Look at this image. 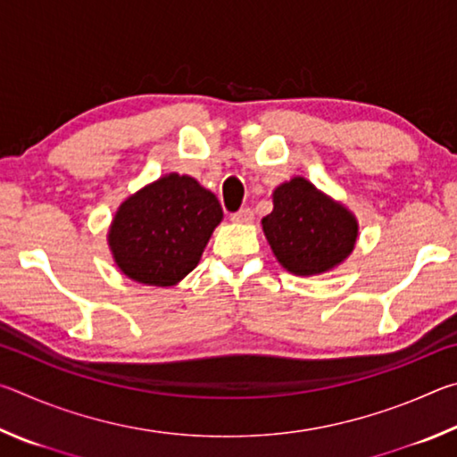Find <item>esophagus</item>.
Masks as SVG:
<instances>
[{
    "mask_svg": "<svg viewBox=\"0 0 457 457\" xmlns=\"http://www.w3.org/2000/svg\"><path fill=\"white\" fill-rule=\"evenodd\" d=\"M231 221L236 223H252L253 221V212L250 210V207H242V210L231 213Z\"/></svg>",
    "mask_w": 457,
    "mask_h": 457,
    "instance_id": "1",
    "label": "esophagus"
}]
</instances>
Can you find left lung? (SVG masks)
Returning <instances> with one entry per match:
<instances>
[{
  "label": "left lung",
  "mask_w": 457,
  "mask_h": 457,
  "mask_svg": "<svg viewBox=\"0 0 457 457\" xmlns=\"http://www.w3.org/2000/svg\"><path fill=\"white\" fill-rule=\"evenodd\" d=\"M274 210L262 228L276 260L296 276L328 272L351 256L359 223L343 204L314 187L304 177L274 189Z\"/></svg>",
  "instance_id": "1"
}]
</instances>
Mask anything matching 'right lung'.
<instances>
[{"label":"right lung","instance_id":"1","mask_svg":"<svg viewBox=\"0 0 457 457\" xmlns=\"http://www.w3.org/2000/svg\"><path fill=\"white\" fill-rule=\"evenodd\" d=\"M223 218L212 191L169 173L125 199L108 229L120 272L149 286H173L199 264Z\"/></svg>","mask_w":457,"mask_h":457}]
</instances>
